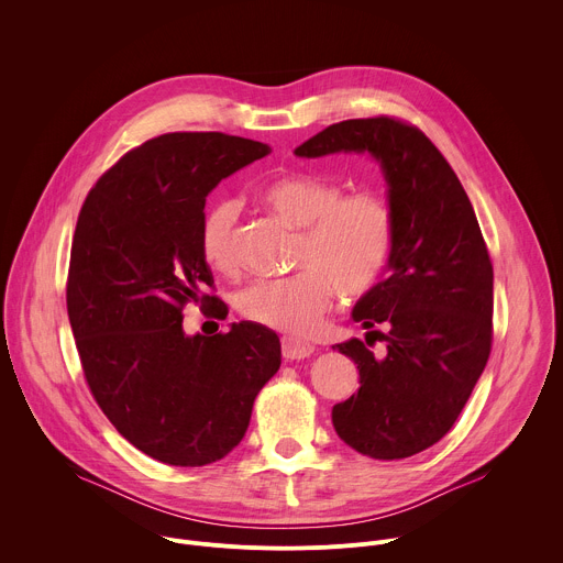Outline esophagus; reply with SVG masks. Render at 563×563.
I'll return each instance as SVG.
<instances>
[{
	"mask_svg": "<svg viewBox=\"0 0 563 563\" xmlns=\"http://www.w3.org/2000/svg\"><path fill=\"white\" fill-rule=\"evenodd\" d=\"M313 354V345L309 343H300L294 339H283V356L285 361H300Z\"/></svg>",
	"mask_w": 563,
	"mask_h": 563,
	"instance_id": "esophagus-1",
	"label": "esophagus"
}]
</instances>
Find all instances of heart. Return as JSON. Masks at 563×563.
Masks as SVG:
<instances>
[{
  "label": "heart",
  "mask_w": 563,
  "mask_h": 563,
  "mask_svg": "<svg viewBox=\"0 0 563 563\" xmlns=\"http://www.w3.org/2000/svg\"><path fill=\"white\" fill-rule=\"evenodd\" d=\"M258 196L269 209L302 227L294 256V265L302 269L245 287L235 300L238 311L289 339H307L323 325L336 289L347 298H361L383 280L396 247L394 207L383 194H345L339 183L305 172L267 180ZM198 245L211 269L238 272V205L231 198L205 209Z\"/></svg>",
  "instance_id": "b5f03b06"
}]
</instances>
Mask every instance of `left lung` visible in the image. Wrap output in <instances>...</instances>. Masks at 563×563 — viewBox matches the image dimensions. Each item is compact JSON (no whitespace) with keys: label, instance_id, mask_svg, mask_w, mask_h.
Here are the masks:
<instances>
[{"label":"left lung","instance_id":"1","mask_svg":"<svg viewBox=\"0 0 563 563\" xmlns=\"http://www.w3.org/2000/svg\"><path fill=\"white\" fill-rule=\"evenodd\" d=\"M336 151L378 159L398 231L387 278L352 311L365 330L387 325L367 334L387 352L374 356L358 339L334 345L356 363L361 387L334 406L332 423L365 456L408 459L452 430L488 363L493 261L465 189L419 126L389 115L343 120L296 155Z\"/></svg>","mask_w":563,"mask_h":563}]
</instances>
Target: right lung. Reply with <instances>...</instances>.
<instances>
[{"label":"right lung","instance_id":"right-lung-1","mask_svg":"<svg viewBox=\"0 0 563 563\" xmlns=\"http://www.w3.org/2000/svg\"><path fill=\"white\" fill-rule=\"evenodd\" d=\"M267 153L216 131L157 135L126 151L79 209L66 278L79 363L113 428L155 461L198 467L227 456L280 367V341L263 325L183 330L187 305L227 316L207 294L213 274L198 245L207 196Z\"/></svg>","mask_w":563,"mask_h":563}]
</instances>
